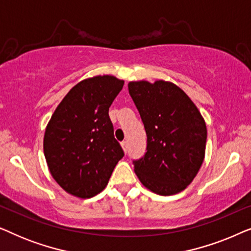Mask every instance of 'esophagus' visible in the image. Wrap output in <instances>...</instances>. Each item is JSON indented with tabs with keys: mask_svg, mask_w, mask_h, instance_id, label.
<instances>
[{
	"mask_svg": "<svg viewBox=\"0 0 251 251\" xmlns=\"http://www.w3.org/2000/svg\"><path fill=\"white\" fill-rule=\"evenodd\" d=\"M121 146H122L123 151H125V152L126 153V151H128V143H126V142H122V143H121Z\"/></svg>",
	"mask_w": 251,
	"mask_h": 251,
	"instance_id": "obj_1",
	"label": "esophagus"
}]
</instances>
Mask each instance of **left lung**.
<instances>
[{"label": "left lung", "instance_id": "1", "mask_svg": "<svg viewBox=\"0 0 251 251\" xmlns=\"http://www.w3.org/2000/svg\"><path fill=\"white\" fill-rule=\"evenodd\" d=\"M128 89L147 137L146 153L133 160L137 177L156 194L179 193L203 162L204 120L190 97L171 82H130Z\"/></svg>", "mask_w": 251, "mask_h": 251}]
</instances>
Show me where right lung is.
Listing matches in <instances>:
<instances>
[{
	"mask_svg": "<svg viewBox=\"0 0 251 251\" xmlns=\"http://www.w3.org/2000/svg\"><path fill=\"white\" fill-rule=\"evenodd\" d=\"M123 84L111 75L81 81L51 116L44 133V156L54 180L67 193L82 199L100 193L125 156L108 115Z\"/></svg>",
	"mask_w": 251,
	"mask_h": 251,
	"instance_id": "add662e5",
	"label": "right lung"
}]
</instances>
